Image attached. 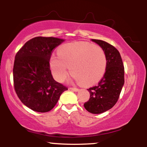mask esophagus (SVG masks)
I'll return each instance as SVG.
<instances>
[{
    "instance_id": "esophagus-1",
    "label": "esophagus",
    "mask_w": 147,
    "mask_h": 147,
    "mask_svg": "<svg viewBox=\"0 0 147 147\" xmlns=\"http://www.w3.org/2000/svg\"><path fill=\"white\" fill-rule=\"evenodd\" d=\"M70 90H73V91H75V92H77V91H79V90L78 88H72V87H70Z\"/></svg>"
}]
</instances>
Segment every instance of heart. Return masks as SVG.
Segmentation results:
<instances>
[{
	"label": "heart",
	"mask_w": 147,
	"mask_h": 147,
	"mask_svg": "<svg viewBox=\"0 0 147 147\" xmlns=\"http://www.w3.org/2000/svg\"><path fill=\"white\" fill-rule=\"evenodd\" d=\"M58 55H52L50 66L58 82H63L69 73L84 86L98 82L105 73L107 60L102 47L89 42L65 43L58 50Z\"/></svg>",
	"instance_id": "b5f03b06"
}]
</instances>
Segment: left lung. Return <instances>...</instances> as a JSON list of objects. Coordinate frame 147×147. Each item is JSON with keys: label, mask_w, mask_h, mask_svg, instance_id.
Segmentation results:
<instances>
[{"label": "left lung", "mask_w": 147, "mask_h": 147, "mask_svg": "<svg viewBox=\"0 0 147 147\" xmlns=\"http://www.w3.org/2000/svg\"><path fill=\"white\" fill-rule=\"evenodd\" d=\"M104 50L107 60L106 72L98 84L88 89V101L84 106L88 112L99 114L113 107L124 84V67L118 50L107 42L92 39Z\"/></svg>", "instance_id": "left-lung-1"}]
</instances>
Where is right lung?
Wrapping results in <instances>:
<instances>
[{
  "instance_id": "obj_1",
  "label": "right lung",
  "mask_w": 147,
  "mask_h": 147,
  "mask_svg": "<svg viewBox=\"0 0 147 147\" xmlns=\"http://www.w3.org/2000/svg\"><path fill=\"white\" fill-rule=\"evenodd\" d=\"M63 39L37 36L25 43L15 56L13 79L16 95L23 104L40 113L52 110L68 88L52 77L50 59Z\"/></svg>"
}]
</instances>
